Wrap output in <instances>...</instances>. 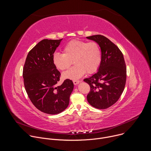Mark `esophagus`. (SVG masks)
Returning <instances> with one entry per match:
<instances>
[{
  "mask_svg": "<svg viewBox=\"0 0 151 151\" xmlns=\"http://www.w3.org/2000/svg\"><path fill=\"white\" fill-rule=\"evenodd\" d=\"M73 82L74 85H77V84H78L80 82V81H77V80H73Z\"/></svg>",
  "mask_w": 151,
  "mask_h": 151,
  "instance_id": "34e87169",
  "label": "esophagus"
}]
</instances>
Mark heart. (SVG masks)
<instances>
[{"instance_id":"obj_1","label":"heart","mask_w":151,"mask_h":151,"mask_svg":"<svg viewBox=\"0 0 151 151\" xmlns=\"http://www.w3.org/2000/svg\"><path fill=\"white\" fill-rule=\"evenodd\" d=\"M73 61L75 64L63 74L64 78L75 80L86 72L89 74L96 72L101 62L98 44L94 41L72 40L64 47L63 53L56 52L52 55L54 65L60 70L68 69Z\"/></svg>"}]
</instances>
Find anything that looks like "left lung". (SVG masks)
Wrapping results in <instances>:
<instances>
[{
	"instance_id": "8db88e82",
	"label": "left lung",
	"mask_w": 151,
	"mask_h": 151,
	"mask_svg": "<svg viewBox=\"0 0 151 151\" xmlns=\"http://www.w3.org/2000/svg\"><path fill=\"white\" fill-rule=\"evenodd\" d=\"M99 45L101 59L99 71L83 81L89 84L88 103L95 108L105 109L119 99L125 85L127 69L119 48L106 37L96 35L87 37Z\"/></svg>"
}]
</instances>
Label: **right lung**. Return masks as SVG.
<instances>
[{
  "label": "right lung",
  "instance_id": "right-lung-1",
  "mask_svg": "<svg viewBox=\"0 0 151 151\" xmlns=\"http://www.w3.org/2000/svg\"><path fill=\"white\" fill-rule=\"evenodd\" d=\"M62 39L40 41L29 52L23 68L24 85L30 100L47 114H58L67 108L74 87L69 79L57 86L61 74L52 63V55Z\"/></svg>",
  "mask_w": 151,
  "mask_h": 151
}]
</instances>
